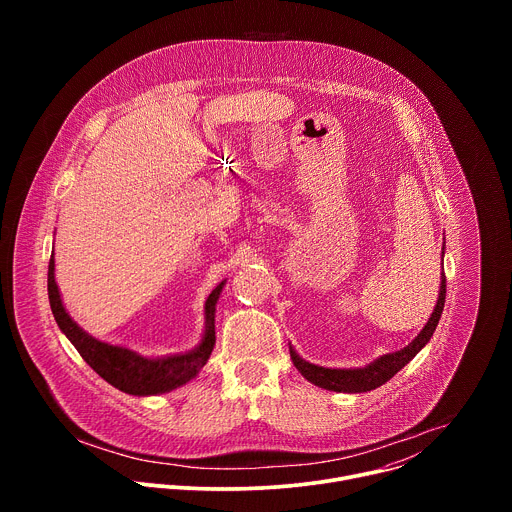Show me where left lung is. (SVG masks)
<instances>
[{
  "instance_id": "obj_1",
  "label": "left lung",
  "mask_w": 512,
  "mask_h": 512,
  "mask_svg": "<svg viewBox=\"0 0 512 512\" xmlns=\"http://www.w3.org/2000/svg\"><path fill=\"white\" fill-rule=\"evenodd\" d=\"M442 249H446V241H444ZM442 261H444V251H442ZM444 304H446V273L442 271V275H440V294H437L435 308H433L431 316L427 318L425 326L421 328V332L405 348L383 354V356L375 358L373 362L364 364V367L328 369V367H320V364H312V362L304 360L296 352V348L289 344L291 360H294L296 369L302 373V377L308 379L312 385H316L320 389L336 391V393H367V391H373V389L385 385L389 379H393L405 367V364L429 342V338L435 332L437 322H440V318H442Z\"/></svg>"
}]
</instances>
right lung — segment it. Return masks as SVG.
<instances>
[{
  "label": "right lung",
  "instance_id": "right-lung-1",
  "mask_svg": "<svg viewBox=\"0 0 512 512\" xmlns=\"http://www.w3.org/2000/svg\"><path fill=\"white\" fill-rule=\"evenodd\" d=\"M225 283L227 279L218 283L206 298L204 330L200 342L192 350L166 356H143L127 346L103 342L91 336L87 330H83L75 320H72L60 298V289L54 275V253L48 265V300L58 328L101 379H105L115 389L135 397L170 393L192 381L202 371L214 348L216 302L221 298Z\"/></svg>",
  "mask_w": 512,
  "mask_h": 512
}]
</instances>
